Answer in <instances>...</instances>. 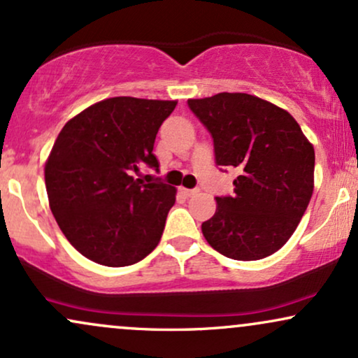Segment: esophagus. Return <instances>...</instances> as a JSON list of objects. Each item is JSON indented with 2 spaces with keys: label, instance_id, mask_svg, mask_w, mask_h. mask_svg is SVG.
I'll list each match as a JSON object with an SVG mask.
<instances>
[{
  "label": "esophagus",
  "instance_id": "34e87169",
  "mask_svg": "<svg viewBox=\"0 0 358 358\" xmlns=\"http://www.w3.org/2000/svg\"><path fill=\"white\" fill-rule=\"evenodd\" d=\"M182 192H183L187 196H192V195H195V193L199 192V190H196V188H182Z\"/></svg>",
  "mask_w": 358,
  "mask_h": 358
}]
</instances>
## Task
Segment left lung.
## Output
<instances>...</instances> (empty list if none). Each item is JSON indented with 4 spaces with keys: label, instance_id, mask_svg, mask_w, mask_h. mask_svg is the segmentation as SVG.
<instances>
[{
    "label": "left lung",
    "instance_id": "left-lung-1",
    "mask_svg": "<svg viewBox=\"0 0 358 358\" xmlns=\"http://www.w3.org/2000/svg\"><path fill=\"white\" fill-rule=\"evenodd\" d=\"M188 108L212 134L217 165L239 173L234 195L217 196L203 237L237 261L271 256L296 231L313 195V145L287 110L249 94L188 99Z\"/></svg>",
    "mask_w": 358,
    "mask_h": 358
}]
</instances>
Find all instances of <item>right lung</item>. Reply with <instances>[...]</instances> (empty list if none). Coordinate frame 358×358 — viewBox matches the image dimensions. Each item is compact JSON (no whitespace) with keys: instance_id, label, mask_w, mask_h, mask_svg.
I'll return each mask as SVG.
<instances>
[{"instance_id":"right-lung-1","label":"right lung","mask_w":358,"mask_h":358,"mask_svg":"<svg viewBox=\"0 0 358 358\" xmlns=\"http://www.w3.org/2000/svg\"><path fill=\"white\" fill-rule=\"evenodd\" d=\"M176 101L110 97L62 127L45 165L53 217L82 256L109 268L145 259L158 245L176 190L136 178Z\"/></svg>"}]
</instances>
